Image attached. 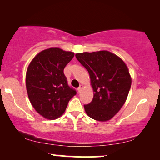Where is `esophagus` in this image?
<instances>
[{
  "label": "esophagus",
  "instance_id": "1",
  "mask_svg": "<svg viewBox=\"0 0 160 160\" xmlns=\"http://www.w3.org/2000/svg\"><path fill=\"white\" fill-rule=\"evenodd\" d=\"M82 88H83V85H82V84H80V86L78 87V92H80L81 91H82Z\"/></svg>",
  "mask_w": 160,
  "mask_h": 160
}]
</instances>
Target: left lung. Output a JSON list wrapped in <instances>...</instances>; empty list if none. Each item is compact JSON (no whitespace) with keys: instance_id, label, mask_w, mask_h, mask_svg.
<instances>
[{"instance_id":"obj_1","label":"left lung","mask_w":160,"mask_h":160,"mask_svg":"<svg viewBox=\"0 0 160 160\" xmlns=\"http://www.w3.org/2000/svg\"><path fill=\"white\" fill-rule=\"evenodd\" d=\"M87 70L93 89V99L84 110L92 119L110 120L125 103L132 78L125 62L112 52L102 50L76 54Z\"/></svg>"}]
</instances>
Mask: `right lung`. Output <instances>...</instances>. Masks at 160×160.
Instances as JSON below:
<instances>
[{
    "label": "right lung",
    "instance_id": "right-lung-1",
    "mask_svg": "<svg viewBox=\"0 0 160 160\" xmlns=\"http://www.w3.org/2000/svg\"><path fill=\"white\" fill-rule=\"evenodd\" d=\"M74 52L52 47L36 54L26 72V89L35 110L45 119L61 117L69 100L76 94L67 83L63 73Z\"/></svg>",
    "mask_w": 160,
    "mask_h": 160
}]
</instances>
